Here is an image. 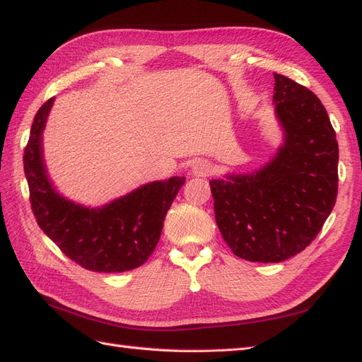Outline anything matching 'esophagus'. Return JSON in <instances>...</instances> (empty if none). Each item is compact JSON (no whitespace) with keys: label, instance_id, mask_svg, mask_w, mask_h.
<instances>
[{"label":"esophagus","instance_id":"obj_1","mask_svg":"<svg viewBox=\"0 0 362 362\" xmlns=\"http://www.w3.org/2000/svg\"><path fill=\"white\" fill-rule=\"evenodd\" d=\"M209 173H211V165L206 160H199L192 165V174L199 175V177H205Z\"/></svg>","mask_w":362,"mask_h":362}]
</instances>
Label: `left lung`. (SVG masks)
Here are the masks:
<instances>
[{
	"instance_id": "8db88e82",
	"label": "left lung",
	"mask_w": 362,
	"mask_h": 362,
	"mask_svg": "<svg viewBox=\"0 0 362 362\" xmlns=\"http://www.w3.org/2000/svg\"><path fill=\"white\" fill-rule=\"evenodd\" d=\"M274 105L285 141L251 174L213 179L223 240L250 262H282L321 231L338 196L339 149L329 114L312 90L274 74Z\"/></svg>"
}]
</instances>
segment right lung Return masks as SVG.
Returning a JSON list of instances; mask_svg holds the SVG:
<instances>
[{"label":"right lung","instance_id":"add662e5","mask_svg":"<svg viewBox=\"0 0 362 362\" xmlns=\"http://www.w3.org/2000/svg\"><path fill=\"white\" fill-rule=\"evenodd\" d=\"M54 98L38 109L24 148L30 205L40 228L75 264L98 273H122L143 265L160 239L165 216L185 177L151 182L102 208L66 200L49 182L41 151Z\"/></svg>","mask_w":362,"mask_h":362}]
</instances>
